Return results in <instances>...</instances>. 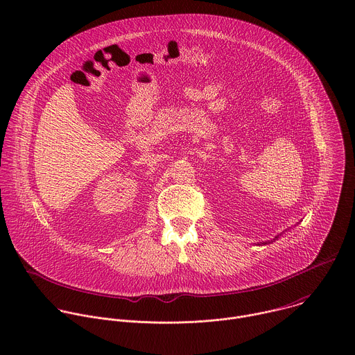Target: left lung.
I'll return each mask as SVG.
<instances>
[{
	"label": "left lung",
	"instance_id": "left-lung-1",
	"mask_svg": "<svg viewBox=\"0 0 355 355\" xmlns=\"http://www.w3.org/2000/svg\"><path fill=\"white\" fill-rule=\"evenodd\" d=\"M275 239H278V236H277V237H275ZM275 239H274V240H275ZM270 243H271V241H270ZM261 244H267V243H261Z\"/></svg>",
	"mask_w": 355,
	"mask_h": 355
}]
</instances>
